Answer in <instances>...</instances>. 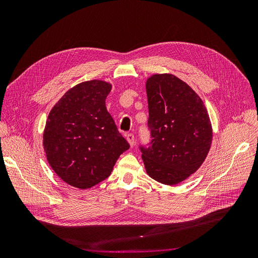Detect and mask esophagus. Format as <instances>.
<instances>
[{
    "label": "esophagus",
    "mask_w": 258,
    "mask_h": 258,
    "mask_svg": "<svg viewBox=\"0 0 258 258\" xmlns=\"http://www.w3.org/2000/svg\"><path fill=\"white\" fill-rule=\"evenodd\" d=\"M126 139H127V141H128V143L130 144L131 147L135 145V136H134V135H131V134L127 135V136H126Z\"/></svg>",
    "instance_id": "esophagus-1"
}]
</instances>
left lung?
<instances>
[{
    "instance_id": "8db88e82",
    "label": "left lung",
    "mask_w": 258,
    "mask_h": 258,
    "mask_svg": "<svg viewBox=\"0 0 258 258\" xmlns=\"http://www.w3.org/2000/svg\"><path fill=\"white\" fill-rule=\"evenodd\" d=\"M152 142L142 147L146 173L165 185H177L205 162L213 129L204 101L173 74H153L145 83Z\"/></svg>"
}]
</instances>
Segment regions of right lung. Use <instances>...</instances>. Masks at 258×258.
<instances>
[{
  "label": "right lung",
  "mask_w": 258,
  "mask_h": 258,
  "mask_svg": "<svg viewBox=\"0 0 258 258\" xmlns=\"http://www.w3.org/2000/svg\"><path fill=\"white\" fill-rule=\"evenodd\" d=\"M112 87L101 80L77 84L47 117L43 134L46 158L54 173L76 188L102 182L129 148L105 106Z\"/></svg>",
  "instance_id": "right-lung-1"
}]
</instances>
